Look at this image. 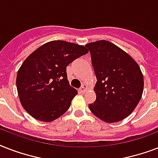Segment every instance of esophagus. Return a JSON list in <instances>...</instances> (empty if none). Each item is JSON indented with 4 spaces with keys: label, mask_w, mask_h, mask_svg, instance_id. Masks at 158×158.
<instances>
[{
    "label": "esophagus",
    "mask_w": 158,
    "mask_h": 158,
    "mask_svg": "<svg viewBox=\"0 0 158 158\" xmlns=\"http://www.w3.org/2000/svg\"><path fill=\"white\" fill-rule=\"evenodd\" d=\"M89 89V88H88V86H87L86 84H83L82 85V87L79 89V91L81 93V94H84V93H86V91Z\"/></svg>",
    "instance_id": "34e87169"
}]
</instances>
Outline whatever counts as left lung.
<instances>
[{"instance_id": "8db88e82", "label": "left lung", "mask_w": 158, "mask_h": 158, "mask_svg": "<svg viewBox=\"0 0 158 158\" xmlns=\"http://www.w3.org/2000/svg\"><path fill=\"white\" fill-rule=\"evenodd\" d=\"M96 74V100L89 104L93 114L105 122H118L133 112L143 91L139 64L115 44L100 40L85 45Z\"/></svg>"}]
</instances>
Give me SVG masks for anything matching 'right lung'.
<instances>
[{
    "mask_svg": "<svg viewBox=\"0 0 158 158\" xmlns=\"http://www.w3.org/2000/svg\"><path fill=\"white\" fill-rule=\"evenodd\" d=\"M89 52L85 47L65 41H52L28 56L16 77L20 102L36 120L51 122L70 106L78 92L69 85L66 67Z\"/></svg>",
    "mask_w": 158,
    "mask_h": 158,
    "instance_id": "obj_1",
    "label": "right lung"
}]
</instances>
